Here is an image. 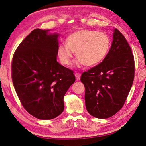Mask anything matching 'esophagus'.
I'll use <instances>...</instances> for the list:
<instances>
[{"mask_svg": "<svg viewBox=\"0 0 146 146\" xmlns=\"http://www.w3.org/2000/svg\"><path fill=\"white\" fill-rule=\"evenodd\" d=\"M75 75L76 78L77 79V80H80V73H76Z\"/></svg>", "mask_w": 146, "mask_h": 146, "instance_id": "obj_1", "label": "esophagus"}]
</instances>
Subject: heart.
<instances>
[{"label":"heart","instance_id":"b5f03b06","mask_svg":"<svg viewBox=\"0 0 146 146\" xmlns=\"http://www.w3.org/2000/svg\"><path fill=\"white\" fill-rule=\"evenodd\" d=\"M111 40L107 34L91 29H82L68 36L66 44L58 46V55L61 62L70 65L76 52L78 64L88 67L98 65L107 55Z\"/></svg>","mask_w":146,"mask_h":146}]
</instances>
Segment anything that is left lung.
Returning <instances> with one entry per match:
<instances>
[{
    "instance_id": "8db88e82",
    "label": "left lung",
    "mask_w": 146,
    "mask_h": 146,
    "mask_svg": "<svg viewBox=\"0 0 146 146\" xmlns=\"http://www.w3.org/2000/svg\"><path fill=\"white\" fill-rule=\"evenodd\" d=\"M135 77V60L124 36L116 28L110 50L102 62L84 72L86 110L93 117L108 118L122 109Z\"/></svg>"
}]
</instances>
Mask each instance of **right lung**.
<instances>
[{
	"label": "right lung",
	"mask_w": 146,
	"mask_h": 146,
	"mask_svg": "<svg viewBox=\"0 0 146 146\" xmlns=\"http://www.w3.org/2000/svg\"><path fill=\"white\" fill-rule=\"evenodd\" d=\"M35 29L17 47L12 81L24 108L34 117L51 120L63 112L64 97L75 81L73 71L56 61L58 34Z\"/></svg>",
	"instance_id": "add662e5"
}]
</instances>
